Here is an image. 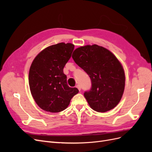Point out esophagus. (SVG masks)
I'll return each instance as SVG.
<instances>
[{"label":"esophagus","instance_id":"1","mask_svg":"<svg viewBox=\"0 0 152 152\" xmlns=\"http://www.w3.org/2000/svg\"><path fill=\"white\" fill-rule=\"evenodd\" d=\"M76 87H77V88L78 89H79V91L81 90V87H80V85H77V86H76Z\"/></svg>","mask_w":152,"mask_h":152}]
</instances>
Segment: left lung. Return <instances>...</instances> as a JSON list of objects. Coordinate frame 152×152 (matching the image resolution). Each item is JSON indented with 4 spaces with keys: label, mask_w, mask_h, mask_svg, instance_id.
<instances>
[{
    "label": "left lung",
    "mask_w": 152,
    "mask_h": 152,
    "mask_svg": "<svg viewBox=\"0 0 152 152\" xmlns=\"http://www.w3.org/2000/svg\"><path fill=\"white\" fill-rule=\"evenodd\" d=\"M72 58L88 74L92 87L84 96L90 107L106 112L120 102L125 88V72L121 63L109 50L96 44L75 49Z\"/></svg>",
    "instance_id": "1"
}]
</instances>
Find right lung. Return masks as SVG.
I'll return each mask as SVG.
<instances>
[{
    "instance_id": "right-lung-1",
    "label": "right lung",
    "mask_w": 152,
    "mask_h": 152,
    "mask_svg": "<svg viewBox=\"0 0 152 152\" xmlns=\"http://www.w3.org/2000/svg\"><path fill=\"white\" fill-rule=\"evenodd\" d=\"M74 49L71 43L50 45L40 52L32 61L28 81L31 94L44 111L57 113L65 110L71 99L79 93L70 87L63 68Z\"/></svg>"
}]
</instances>
